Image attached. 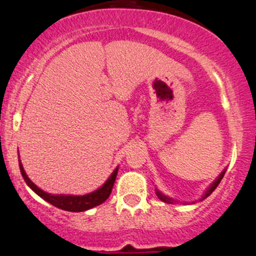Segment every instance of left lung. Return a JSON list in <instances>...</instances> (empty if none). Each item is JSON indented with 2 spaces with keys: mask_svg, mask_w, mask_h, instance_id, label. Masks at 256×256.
<instances>
[{
  "mask_svg": "<svg viewBox=\"0 0 256 256\" xmlns=\"http://www.w3.org/2000/svg\"><path fill=\"white\" fill-rule=\"evenodd\" d=\"M224 174H225V170H222V174H220V176H218L216 179H215V182H213V184H212V186H209L208 189H206V194H204V196H203V198H202V200H203V199H206V196H210V194L213 193L215 189H216V186H219L220 180H222V176H224ZM156 196H158V198L160 199V200H163L164 203H174V202H176V200H173V199H172V198H168V196H164V194H162L159 190H156Z\"/></svg>",
  "mask_w": 256,
  "mask_h": 256,
  "instance_id": "obj_1",
  "label": "left lung"
}]
</instances>
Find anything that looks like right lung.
I'll return each instance as SVG.
<instances>
[{
  "mask_svg": "<svg viewBox=\"0 0 256 256\" xmlns=\"http://www.w3.org/2000/svg\"><path fill=\"white\" fill-rule=\"evenodd\" d=\"M20 169H21V174L24 176V182L27 183V186L37 194V196H41L42 199H44L46 202H48L50 204L54 206L56 208H60L62 210L67 212H84L88 210L90 208H94V206H100V204L104 203L108 198H110V193H112L113 186H114L116 178H117L118 168L114 169L110 176L108 178V180L100 186V189L94 190L93 193L86 194V196H52V194H48L46 192H43L42 189H40L38 186L34 183H32L31 179L27 176L26 172H24V166H22L21 160H20Z\"/></svg>",
  "mask_w": 256,
  "mask_h": 256,
  "instance_id": "1",
  "label": "right lung"
}]
</instances>
